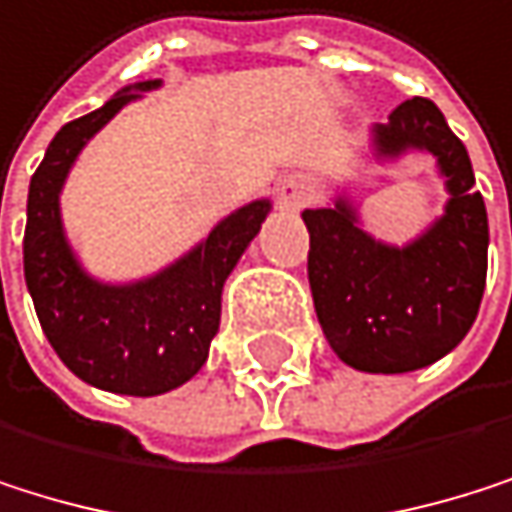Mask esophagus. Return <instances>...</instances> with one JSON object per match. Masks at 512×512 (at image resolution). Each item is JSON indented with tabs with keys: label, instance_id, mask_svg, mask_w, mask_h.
<instances>
[{
	"label": "esophagus",
	"instance_id": "obj_1",
	"mask_svg": "<svg viewBox=\"0 0 512 512\" xmlns=\"http://www.w3.org/2000/svg\"><path fill=\"white\" fill-rule=\"evenodd\" d=\"M309 178L300 175V172H291V175H282L276 181V200L282 209H300L306 200H309Z\"/></svg>",
	"mask_w": 512,
	"mask_h": 512
}]
</instances>
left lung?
<instances>
[{
	"mask_svg": "<svg viewBox=\"0 0 512 512\" xmlns=\"http://www.w3.org/2000/svg\"><path fill=\"white\" fill-rule=\"evenodd\" d=\"M428 151L446 178V212L410 245L376 242L355 206L306 209L309 288L331 349L364 373H410L449 355L480 312L489 218L461 139L431 99L413 96L373 127V154Z\"/></svg>",
	"mask_w": 512,
	"mask_h": 512,
	"instance_id": "1",
	"label": "left lung"
}]
</instances>
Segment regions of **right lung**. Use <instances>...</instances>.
Returning <instances> with one entry per match:
<instances>
[{"label":"right lung","instance_id":"add662e5","mask_svg":"<svg viewBox=\"0 0 512 512\" xmlns=\"http://www.w3.org/2000/svg\"><path fill=\"white\" fill-rule=\"evenodd\" d=\"M154 87L160 81L130 84L54 136L29 181L23 233L26 288L60 361L87 385L133 397L172 391L206 364L224 282L270 212V200L236 209L185 258L142 282L105 285L81 270L63 233V181L87 139Z\"/></svg>","mask_w":512,"mask_h":512}]
</instances>
